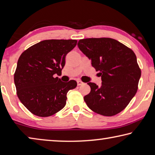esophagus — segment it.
Listing matches in <instances>:
<instances>
[{
    "label": "esophagus",
    "mask_w": 155,
    "mask_h": 155,
    "mask_svg": "<svg viewBox=\"0 0 155 155\" xmlns=\"http://www.w3.org/2000/svg\"><path fill=\"white\" fill-rule=\"evenodd\" d=\"M77 83H78V86H81V85L84 84V83L82 82V81H80V80H78L77 81Z\"/></svg>",
    "instance_id": "obj_1"
}]
</instances>
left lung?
Listing matches in <instances>:
<instances>
[{
  "instance_id": "left-lung-1",
  "label": "left lung",
  "mask_w": 155,
  "mask_h": 155,
  "mask_svg": "<svg viewBox=\"0 0 155 155\" xmlns=\"http://www.w3.org/2000/svg\"><path fill=\"white\" fill-rule=\"evenodd\" d=\"M78 46L101 77V85L88 82L91 92L84 99L93 112L105 116L120 113L137 91L141 70L131 49L111 38L80 39Z\"/></svg>"
}]
</instances>
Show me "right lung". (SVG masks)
Segmentation results:
<instances>
[{
    "instance_id": "1",
    "label": "right lung",
    "mask_w": 155,
    "mask_h": 155,
    "mask_svg": "<svg viewBox=\"0 0 155 155\" xmlns=\"http://www.w3.org/2000/svg\"><path fill=\"white\" fill-rule=\"evenodd\" d=\"M77 44V40L50 39L27 49L18 59L14 74L17 94L24 106L33 114L47 117L66 105L68 91L77 82H62L58 77L65 57Z\"/></svg>"
}]
</instances>
